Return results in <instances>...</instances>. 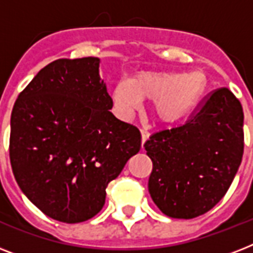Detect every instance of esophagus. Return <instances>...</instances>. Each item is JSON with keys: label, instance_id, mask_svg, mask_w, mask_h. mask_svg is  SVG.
<instances>
[{"label": "esophagus", "instance_id": "esophagus-1", "mask_svg": "<svg viewBox=\"0 0 253 253\" xmlns=\"http://www.w3.org/2000/svg\"><path fill=\"white\" fill-rule=\"evenodd\" d=\"M140 134H142V144H144L150 139V132L147 130H140Z\"/></svg>", "mask_w": 253, "mask_h": 253}]
</instances>
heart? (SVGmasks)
I'll return each instance as SVG.
<instances>
[{
    "label": "heart",
    "instance_id": "b5f03b06",
    "mask_svg": "<svg viewBox=\"0 0 253 253\" xmlns=\"http://www.w3.org/2000/svg\"><path fill=\"white\" fill-rule=\"evenodd\" d=\"M206 76L200 71L188 73L142 71L130 80L121 79L111 89V98L122 117H128L142 99H152L151 111L164 125L184 121L206 90Z\"/></svg>",
    "mask_w": 253,
    "mask_h": 253
}]
</instances>
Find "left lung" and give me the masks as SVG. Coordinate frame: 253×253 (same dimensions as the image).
Masks as SVG:
<instances>
[{
    "label": "left lung",
    "instance_id": "1",
    "mask_svg": "<svg viewBox=\"0 0 253 253\" xmlns=\"http://www.w3.org/2000/svg\"><path fill=\"white\" fill-rule=\"evenodd\" d=\"M243 121L239 99L220 87L185 125L144 143L154 164L148 192L166 215L192 219L223 198L243 158Z\"/></svg>",
    "mask_w": 253,
    "mask_h": 253
}]
</instances>
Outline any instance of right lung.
<instances>
[{
	"label": "right lung",
	"instance_id": "1",
	"mask_svg": "<svg viewBox=\"0 0 253 253\" xmlns=\"http://www.w3.org/2000/svg\"><path fill=\"white\" fill-rule=\"evenodd\" d=\"M98 57L59 59L21 91L10 119V163L25 196L64 223L90 219L107 184L142 146L140 131L115 118Z\"/></svg>",
	"mask_w": 253,
	"mask_h": 253
}]
</instances>
